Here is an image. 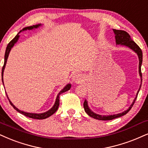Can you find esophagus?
<instances>
[{"label": "esophagus", "instance_id": "obj_1", "mask_svg": "<svg viewBox=\"0 0 148 148\" xmlns=\"http://www.w3.org/2000/svg\"><path fill=\"white\" fill-rule=\"evenodd\" d=\"M72 80L76 84L81 83L83 81V77L81 74L79 73H75L73 75Z\"/></svg>", "mask_w": 148, "mask_h": 148}]
</instances>
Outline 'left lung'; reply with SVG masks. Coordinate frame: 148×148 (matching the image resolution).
Segmentation results:
<instances>
[{
  "instance_id": "obj_1",
  "label": "left lung",
  "mask_w": 148,
  "mask_h": 148,
  "mask_svg": "<svg viewBox=\"0 0 148 148\" xmlns=\"http://www.w3.org/2000/svg\"><path fill=\"white\" fill-rule=\"evenodd\" d=\"M114 31V34H115V39H116V43L117 45H125V46L130 47L131 49H132L134 51H135L136 53H137L138 56V59H139V66H138V69H139V74L140 76H141V82H142V73H141V64L142 61H143V53H142L141 49H140V47L138 46L134 42V41L132 40V38H130V36L126 32L123 30H116V29H113ZM141 84L140 86V88H141ZM140 88L138 89L137 95H136V97L134 99V101L132 103V105L130 106V108L127 109V110L124 111L123 112L119 113V114H114V115H109V116H102V115H99V114H97L95 113L92 112L88 106V104H87L86 100H85L84 102V108L85 112L88 114L89 116H91V117L97 120H103V121H108V120H112L114 119H116L117 117H120V116L124 115V114H127L129 111L130 110V109L132 108V107L134 105V102H135L136 98H137V95L138 92H139Z\"/></svg>"
}]
</instances>
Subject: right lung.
Instances as JSON below:
<instances>
[{
	"instance_id": "1",
	"label": "right lung",
	"mask_w": 148,
	"mask_h": 148,
	"mask_svg": "<svg viewBox=\"0 0 148 148\" xmlns=\"http://www.w3.org/2000/svg\"><path fill=\"white\" fill-rule=\"evenodd\" d=\"M40 26V25H33V26H30V27H25V28H24L23 31H25V30H27V29H32L34 28H37ZM22 32L21 31L18 34H17L15 36V38H14V39L12 40H11L10 42V43L8 44V45H7V48H6V51H5V62H4V65H3V69H2V81H3V71H4V69H5V64H6V62H7V58H8V56H9V53H10V51H11V49L12 48L13 46L14 45V44H15L17 40H18V38H19V35L18 34H20ZM71 88V84H68L66 85V86L60 92H59V94H58V95L57 97V98H56V103H55V104L53 106L51 110H49V111H47L46 112H44V113H42V114H34V113H28V112H23V111H21L20 110H18L17 108L15 107L14 106V104L12 103V102L10 101V100L9 99L8 97H7V98H8L9 101H10V104L13 107H14V108L16 110H17L18 112L21 113V114H24L25 116H27V117H29V118H32V119H46L47 117H49V116H51L53 114H54L55 112H56L58 110V107H59V105H60V95H61L62 93H63V92H66V91L69 90V89Z\"/></svg>"
}]
</instances>
